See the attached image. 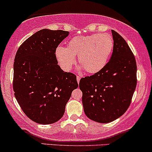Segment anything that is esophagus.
Returning <instances> with one entry per match:
<instances>
[{
    "label": "esophagus",
    "mask_w": 152,
    "mask_h": 152,
    "mask_svg": "<svg viewBox=\"0 0 152 152\" xmlns=\"http://www.w3.org/2000/svg\"><path fill=\"white\" fill-rule=\"evenodd\" d=\"M80 79H81V77H80L79 76H76V80H77V82H78V83H79Z\"/></svg>",
    "instance_id": "34e87169"
}]
</instances>
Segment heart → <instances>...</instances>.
<instances>
[{"mask_svg":"<svg viewBox=\"0 0 152 152\" xmlns=\"http://www.w3.org/2000/svg\"><path fill=\"white\" fill-rule=\"evenodd\" d=\"M113 37L107 33H96L91 35L74 37L67 47H58L56 55L59 64L66 71L72 68L75 56L78 63L88 73H96L107 65L113 52Z\"/></svg>","mask_w":152,"mask_h":152,"instance_id":"heart-1","label":"heart"}]
</instances>
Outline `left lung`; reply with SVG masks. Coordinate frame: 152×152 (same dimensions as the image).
I'll use <instances>...</instances> for the list:
<instances>
[{
  "instance_id": "8db88e82",
  "label": "left lung",
  "mask_w": 152,
  "mask_h": 152,
  "mask_svg": "<svg viewBox=\"0 0 152 152\" xmlns=\"http://www.w3.org/2000/svg\"><path fill=\"white\" fill-rule=\"evenodd\" d=\"M112 56L99 72L81 79L82 103L86 115L107 123L123 115L131 104L137 84L136 59L126 40L112 30Z\"/></svg>"
}]
</instances>
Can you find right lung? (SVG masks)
Instances as JSON below:
<instances>
[{"label":"right lung","instance_id":"right-lung-1","mask_svg":"<svg viewBox=\"0 0 152 152\" xmlns=\"http://www.w3.org/2000/svg\"><path fill=\"white\" fill-rule=\"evenodd\" d=\"M68 31L44 29L26 39L16 52L13 89L16 100L29 119L51 124L62 118L76 76L58 65L56 48Z\"/></svg>","mask_w":152,"mask_h":152}]
</instances>
